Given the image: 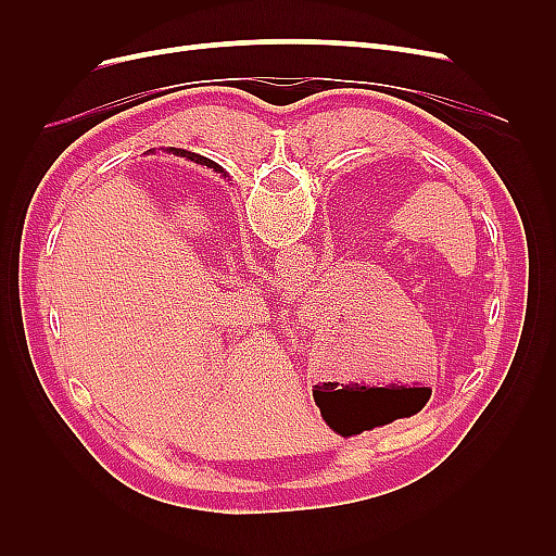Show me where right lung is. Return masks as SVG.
I'll return each mask as SVG.
<instances>
[{
	"label": "right lung",
	"mask_w": 556,
	"mask_h": 556,
	"mask_svg": "<svg viewBox=\"0 0 556 556\" xmlns=\"http://www.w3.org/2000/svg\"><path fill=\"white\" fill-rule=\"evenodd\" d=\"M172 153H174V155H180V157H188V160H192V162H197V164H206V166H211V169H215V172H223L220 166H217L215 162H211V160H206V157H201V155H194V153H190V150L172 148Z\"/></svg>",
	"instance_id": "obj_1"
}]
</instances>
